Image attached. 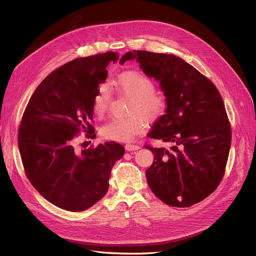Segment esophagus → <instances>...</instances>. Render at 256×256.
Wrapping results in <instances>:
<instances>
[{"mask_svg": "<svg viewBox=\"0 0 256 256\" xmlns=\"http://www.w3.org/2000/svg\"><path fill=\"white\" fill-rule=\"evenodd\" d=\"M140 148H141V146L136 145V144H127V145H126V150H127L128 152L138 150H140Z\"/></svg>", "mask_w": 256, "mask_h": 256, "instance_id": "34e87169", "label": "esophagus"}]
</instances>
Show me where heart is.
<instances>
[{
  "instance_id": "b5f03b06",
  "label": "heart",
  "mask_w": 256,
  "mask_h": 256,
  "mask_svg": "<svg viewBox=\"0 0 256 256\" xmlns=\"http://www.w3.org/2000/svg\"><path fill=\"white\" fill-rule=\"evenodd\" d=\"M115 85L124 94L132 97L130 112L127 118H114L100 129L102 134L110 140L129 142L141 134L146 128L147 120H157L164 113L166 97L164 92L154 90V81L138 70L122 72L115 80ZM110 90L106 84H102L97 90L92 102V111L98 116L106 113L110 104Z\"/></svg>"
}]
</instances>
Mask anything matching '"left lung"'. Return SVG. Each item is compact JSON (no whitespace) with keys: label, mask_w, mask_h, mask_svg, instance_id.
<instances>
[{"label":"left lung","mask_w":256,"mask_h":256,"mask_svg":"<svg viewBox=\"0 0 256 256\" xmlns=\"http://www.w3.org/2000/svg\"><path fill=\"white\" fill-rule=\"evenodd\" d=\"M132 60L159 82L168 102L148 138L172 146L145 145L154 157L147 182L166 205L192 206L212 194L226 171L232 130L222 97L210 80L173 54L134 50L120 64Z\"/></svg>","instance_id":"left-lung-1"}]
</instances>
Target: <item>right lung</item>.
I'll use <instances>...</instances> for the list:
<instances>
[{
  "mask_svg": "<svg viewBox=\"0 0 256 256\" xmlns=\"http://www.w3.org/2000/svg\"><path fill=\"white\" fill-rule=\"evenodd\" d=\"M106 52L76 58L38 85L23 113L18 134L20 156L30 182L50 203L68 212H83L109 189L112 166L125 152L115 142L76 152L74 136H96L90 125L92 102L108 76Z\"/></svg>",
  "mask_w": 256,
  "mask_h": 256,
  "instance_id": "add662e5",
  "label": "right lung"
}]
</instances>
